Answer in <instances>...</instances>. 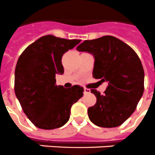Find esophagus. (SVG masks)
<instances>
[{
  "instance_id": "esophagus-1",
  "label": "esophagus",
  "mask_w": 155,
  "mask_h": 155,
  "mask_svg": "<svg viewBox=\"0 0 155 155\" xmlns=\"http://www.w3.org/2000/svg\"><path fill=\"white\" fill-rule=\"evenodd\" d=\"M90 92H91V91H90V90L88 89V88H86V87L84 88V94H89Z\"/></svg>"
}]
</instances>
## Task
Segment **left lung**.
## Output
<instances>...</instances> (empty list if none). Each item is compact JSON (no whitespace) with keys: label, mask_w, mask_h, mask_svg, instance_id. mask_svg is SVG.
Returning a JSON list of instances; mask_svg holds the SVG:
<instances>
[{"label":"left lung","mask_w":155,"mask_h":155,"mask_svg":"<svg viewBox=\"0 0 155 155\" xmlns=\"http://www.w3.org/2000/svg\"><path fill=\"white\" fill-rule=\"evenodd\" d=\"M78 51L94 56L93 77L108 82L103 94L91 89L97 97L88 108L89 119L102 128L121 125L136 110L144 91V71L137 53L128 45L114 36L86 40Z\"/></svg>","instance_id":"1"}]
</instances>
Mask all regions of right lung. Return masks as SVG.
Returning a JSON list of instances; mask_svg holds the SVG:
<instances>
[{
	"label": "right lung",
	"mask_w": 155,
	"mask_h": 155,
	"mask_svg": "<svg viewBox=\"0 0 155 155\" xmlns=\"http://www.w3.org/2000/svg\"><path fill=\"white\" fill-rule=\"evenodd\" d=\"M81 40L45 35L28 45L15 70V94L24 114L37 128L55 129L69 120L71 107L84 95L75 85H56V75L64 73L62 57Z\"/></svg>",
	"instance_id": "right-lung-1"
}]
</instances>
